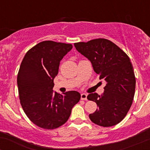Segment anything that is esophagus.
Listing matches in <instances>:
<instances>
[{
    "label": "esophagus",
    "instance_id": "esophagus-1",
    "mask_svg": "<svg viewBox=\"0 0 150 150\" xmlns=\"http://www.w3.org/2000/svg\"><path fill=\"white\" fill-rule=\"evenodd\" d=\"M87 94H85V93H82V94H81V99H82V100L87 101Z\"/></svg>",
    "mask_w": 150,
    "mask_h": 150
}]
</instances>
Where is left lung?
<instances>
[{"instance_id": "8db88e82", "label": "left lung", "mask_w": 150, "mask_h": 150, "mask_svg": "<svg viewBox=\"0 0 150 150\" xmlns=\"http://www.w3.org/2000/svg\"><path fill=\"white\" fill-rule=\"evenodd\" d=\"M74 45L91 61L99 79L106 82L102 95L91 93L87 96L98 106L89 115V119L102 127L118 124L128 113L135 95L136 80L128 56L114 43L101 38Z\"/></svg>"}]
</instances>
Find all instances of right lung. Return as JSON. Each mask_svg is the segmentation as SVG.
<instances>
[{"label":"right lung","instance_id":"right-lung-1","mask_svg":"<svg viewBox=\"0 0 150 150\" xmlns=\"http://www.w3.org/2000/svg\"><path fill=\"white\" fill-rule=\"evenodd\" d=\"M72 48L70 44L44 41L27 51L20 65L17 79L20 104L31 121L42 128L63 125L80 99L76 91L60 94L53 90L60 61Z\"/></svg>","mask_w":150,"mask_h":150}]
</instances>
